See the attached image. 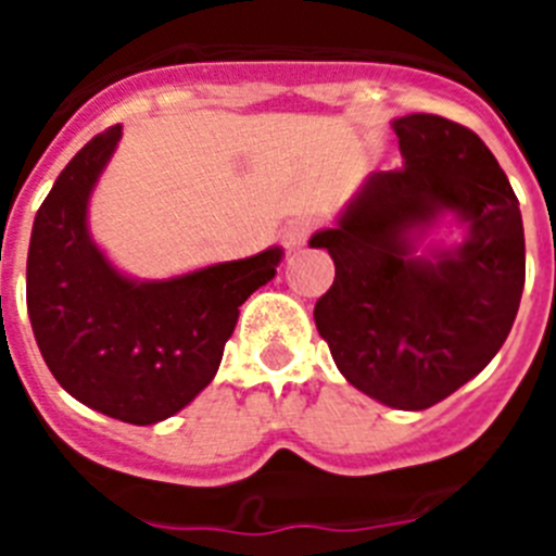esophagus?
Masks as SVG:
<instances>
[{"mask_svg":"<svg viewBox=\"0 0 556 556\" xmlns=\"http://www.w3.org/2000/svg\"><path fill=\"white\" fill-rule=\"evenodd\" d=\"M314 223L312 219H292V223L283 228V244H287V250H298L306 244L308 233H312Z\"/></svg>","mask_w":556,"mask_h":556,"instance_id":"obj_1","label":"esophagus"}]
</instances>
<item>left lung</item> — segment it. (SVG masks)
Listing matches in <instances>:
<instances>
[{"mask_svg": "<svg viewBox=\"0 0 556 556\" xmlns=\"http://www.w3.org/2000/svg\"><path fill=\"white\" fill-rule=\"evenodd\" d=\"M404 166L372 172L331 228L308 239L337 267L314 306L339 372L392 409L420 412L468 384L501 351L527 281L518 198L468 127L392 119ZM463 230L448 245L435 228Z\"/></svg>", "mask_w": 556, "mask_h": 556, "instance_id": "1", "label": "left lung"}]
</instances>
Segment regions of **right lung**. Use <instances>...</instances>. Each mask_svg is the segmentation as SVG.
Returning <instances> with one entry per match:
<instances>
[{"label": "right lung", "mask_w": 556, "mask_h": 556, "mask_svg": "<svg viewBox=\"0 0 556 556\" xmlns=\"http://www.w3.org/2000/svg\"><path fill=\"white\" fill-rule=\"evenodd\" d=\"M122 125L88 141L41 203L27 253V314L58 384L122 424H161L217 376L239 306L275 278L283 250L161 281L122 273L94 242L88 203Z\"/></svg>", "instance_id": "add662e5"}]
</instances>
